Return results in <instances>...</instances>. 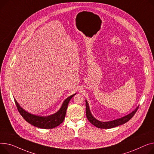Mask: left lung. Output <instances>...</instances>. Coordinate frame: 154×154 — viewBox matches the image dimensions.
<instances>
[{
    "label": "left lung",
    "instance_id": "left-lung-1",
    "mask_svg": "<svg viewBox=\"0 0 154 154\" xmlns=\"http://www.w3.org/2000/svg\"><path fill=\"white\" fill-rule=\"evenodd\" d=\"M85 102H86V116H87L88 120L91 122L92 125L98 128H101V129H110V128H115V127H116V126H120V125H122L126 123V122H127L133 116H134L137 110L139 108V106H137L132 112H131V113H129V115H128L124 117H122L121 118H119V119H117L115 120H112L111 121L103 122V121H100L97 120L93 116V115H91V112L90 111V108H89V106H88L87 101L86 100Z\"/></svg>",
    "mask_w": 154,
    "mask_h": 154
}]
</instances>
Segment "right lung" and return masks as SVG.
<instances>
[{"instance_id":"obj_1","label":"right lung","mask_w":154,"mask_h":154,"mask_svg":"<svg viewBox=\"0 0 154 154\" xmlns=\"http://www.w3.org/2000/svg\"><path fill=\"white\" fill-rule=\"evenodd\" d=\"M75 94H76L67 98L63 102L60 108L56 112V113L48 116H38L28 112L20 106V105L17 103V101L15 99L14 100L16 106L18 109V112H20V114L21 115V116L24 118V119H25L26 121L28 122V123L39 128L53 129L60 125L64 121L66 114V110L67 108L68 104L70 99Z\"/></svg>"}]
</instances>
